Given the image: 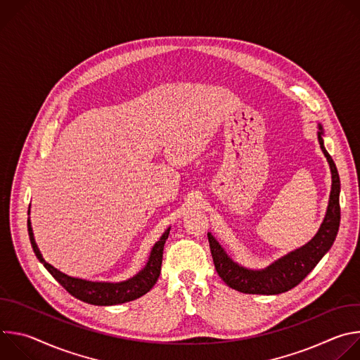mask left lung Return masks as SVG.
Instances as JSON below:
<instances>
[{"mask_svg": "<svg viewBox=\"0 0 360 360\" xmlns=\"http://www.w3.org/2000/svg\"><path fill=\"white\" fill-rule=\"evenodd\" d=\"M318 141L330 168L332 188L326 214L316 235L303 246L281 256L269 266L264 269H250L235 262L222 245L215 239V236L208 232L215 269L229 288L252 295H278L288 292L312 272V269L333 245L340 224V179L336 165L325 148L323 128L321 124H318Z\"/></svg>", "mask_w": 360, "mask_h": 360, "instance_id": "8db88e82", "label": "left lung"}]
</instances>
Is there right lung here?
Wrapping results in <instances>:
<instances>
[{"mask_svg":"<svg viewBox=\"0 0 360 360\" xmlns=\"http://www.w3.org/2000/svg\"><path fill=\"white\" fill-rule=\"evenodd\" d=\"M30 215V211H28ZM171 226L167 228V231L162 233L158 242L152 246L149 258L146 265L132 278L121 282H102V281H86L81 278H74L67 274H63L53 265L45 262L42 258V253L39 252V248L35 242L31 221L28 217V235L31 240V246L34 249V253L38 258V261L45 266V269L56 278V281L64 286L72 296L77 299L96 304V306H111V304H120L125 302L135 300L149 292L153 285L157 283L160 274H161V265H162V252L164 245L168 239Z\"/></svg>","mask_w":360,"mask_h":360,"instance_id":"right-lung-1","label":"right lung"}]
</instances>
